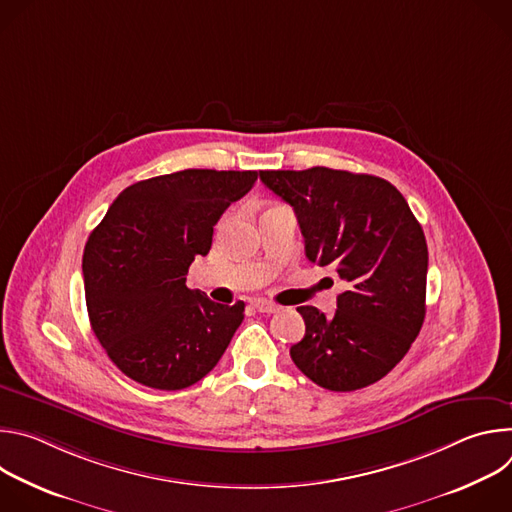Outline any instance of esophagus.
<instances>
[{
  "instance_id": "obj_1",
  "label": "esophagus",
  "mask_w": 512,
  "mask_h": 512,
  "mask_svg": "<svg viewBox=\"0 0 512 512\" xmlns=\"http://www.w3.org/2000/svg\"><path fill=\"white\" fill-rule=\"evenodd\" d=\"M253 308L261 314H275L279 310V306L269 300H253Z\"/></svg>"
}]
</instances>
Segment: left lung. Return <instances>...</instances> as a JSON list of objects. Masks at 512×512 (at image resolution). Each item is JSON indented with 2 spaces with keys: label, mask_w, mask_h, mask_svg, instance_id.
Segmentation results:
<instances>
[{
  "label": "left lung",
  "mask_w": 512,
  "mask_h": 512,
  "mask_svg": "<svg viewBox=\"0 0 512 512\" xmlns=\"http://www.w3.org/2000/svg\"><path fill=\"white\" fill-rule=\"evenodd\" d=\"M261 182L294 206L306 257L348 283L334 316L300 306L306 336L296 367L328 391L381 381L407 354L425 318L427 243L403 194L346 170H265Z\"/></svg>",
  "instance_id": "1"
}]
</instances>
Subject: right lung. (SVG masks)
I'll use <instances>...</instances> for the list:
<instances>
[{
  "label": "right lung",
  "mask_w": 512,
  "mask_h": 512,
  "mask_svg": "<svg viewBox=\"0 0 512 512\" xmlns=\"http://www.w3.org/2000/svg\"><path fill=\"white\" fill-rule=\"evenodd\" d=\"M257 172L182 170L125 188L83 255L91 328L115 367L160 391L206 377L245 318V304H214L186 287L218 218Z\"/></svg>",
  "instance_id": "1"
}]
</instances>
